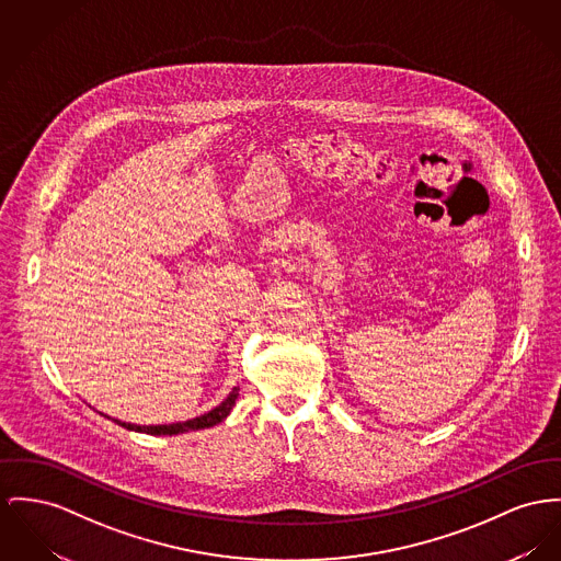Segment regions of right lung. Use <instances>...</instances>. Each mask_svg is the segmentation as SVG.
Wrapping results in <instances>:
<instances>
[{
	"mask_svg": "<svg viewBox=\"0 0 561 561\" xmlns=\"http://www.w3.org/2000/svg\"><path fill=\"white\" fill-rule=\"evenodd\" d=\"M238 391H240V387H233L219 407H215L213 411L204 412V414H199L195 419H188V421L168 423V425H134V423H125V421H118V419H113V421L116 425L125 427V430L142 432V434H150V436H176V434H185V432L206 430V427H213V425H217V423H221L224 419H227V414L231 412L236 400H238Z\"/></svg>",
	"mask_w": 561,
	"mask_h": 561,
	"instance_id": "add662e5",
	"label": "right lung"
}]
</instances>
